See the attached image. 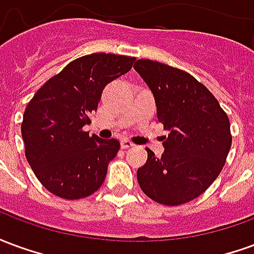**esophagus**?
Segmentation results:
<instances>
[{"label":"esophagus","mask_w":254,"mask_h":254,"mask_svg":"<svg viewBox=\"0 0 254 254\" xmlns=\"http://www.w3.org/2000/svg\"><path fill=\"white\" fill-rule=\"evenodd\" d=\"M133 147V143L132 141H129V140H121V148L127 149V148H132Z\"/></svg>","instance_id":"esophagus-1"}]
</instances>
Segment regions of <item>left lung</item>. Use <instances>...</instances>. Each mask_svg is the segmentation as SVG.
I'll use <instances>...</instances> for the list:
<instances>
[{
  "label": "left lung",
  "instance_id": "8db88e82",
  "mask_svg": "<svg viewBox=\"0 0 254 254\" xmlns=\"http://www.w3.org/2000/svg\"><path fill=\"white\" fill-rule=\"evenodd\" d=\"M133 67L152 91L158 120L169 130L160 158L145 148L138 185L154 201L181 205L207 190L223 169L231 147L229 117L185 70L151 60H137Z\"/></svg>",
  "mask_w": 254,
  "mask_h": 254
}]
</instances>
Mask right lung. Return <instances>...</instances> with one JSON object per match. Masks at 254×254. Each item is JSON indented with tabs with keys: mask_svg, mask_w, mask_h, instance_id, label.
<instances>
[{
	"mask_svg": "<svg viewBox=\"0 0 254 254\" xmlns=\"http://www.w3.org/2000/svg\"><path fill=\"white\" fill-rule=\"evenodd\" d=\"M133 63L134 57L106 53L80 57L43 84L27 105L21 124L25 158L53 194L77 200L102 187L120 143L89 136L83 127L91 122L103 88Z\"/></svg>",
	"mask_w": 254,
	"mask_h": 254,
	"instance_id": "add662e5",
	"label": "right lung"
}]
</instances>
